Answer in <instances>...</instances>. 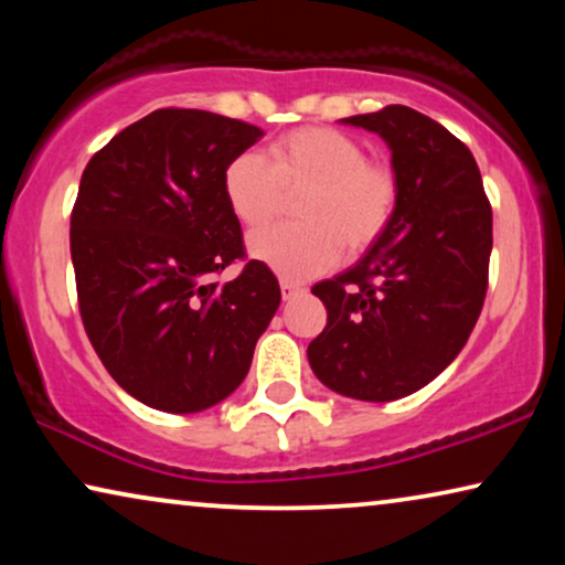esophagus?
I'll use <instances>...</instances> for the list:
<instances>
[{
  "instance_id": "1",
  "label": "esophagus",
  "mask_w": 565,
  "mask_h": 565,
  "mask_svg": "<svg viewBox=\"0 0 565 565\" xmlns=\"http://www.w3.org/2000/svg\"><path fill=\"white\" fill-rule=\"evenodd\" d=\"M303 290L300 288V285H296V282H288V280H282L280 282V292H282V300H290L292 296H298V292Z\"/></svg>"
}]
</instances>
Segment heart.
I'll use <instances>...</instances> for the list:
<instances>
[{"mask_svg":"<svg viewBox=\"0 0 565 565\" xmlns=\"http://www.w3.org/2000/svg\"><path fill=\"white\" fill-rule=\"evenodd\" d=\"M398 174L367 159L365 146L327 126H306L269 146V161L242 151L223 172V195L244 228L257 231L298 200V226L252 236L254 259L288 280L327 273L342 254H362L381 242L398 207Z\"/></svg>","mask_w":565,"mask_h":565,"instance_id":"b5f03b06","label":"heart"}]
</instances>
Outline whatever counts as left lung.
<instances>
[{
  "instance_id": "8db88e82",
  "label": "left lung",
  "mask_w": 565,
  "mask_h": 565,
  "mask_svg": "<svg viewBox=\"0 0 565 565\" xmlns=\"http://www.w3.org/2000/svg\"><path fill=\"white\" fill-rule=\"evenodd\" d=\"M344 122L391 146L398 207L358 265L311 288L327 327L308 362L342 396L396 401L435 381L481 316L491 203L468 146L427 115L388 105Z\"/></svg>"
}]
</instances>
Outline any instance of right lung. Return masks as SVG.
<instances>
[{
    "instance_id": "add662e5",
    "label": "right lung",
    "mask_w": 565,
    "mask_h": 565,
    "mask_svg": "<svg viewBox=\"0 0 565 565\" xmlns=\"http://www.w3.org/2000/svg\"><path fill=\"white\" fill-rule=\"evenodd\" d=\"M259 138L244 120L164 107L82 174L72 262L84 331L113 381L159 412L195 414L234 393L280 306L223 195L228 161ZM234 260L243 273L215 284Z\"/></svg>"
}]
</instances>
